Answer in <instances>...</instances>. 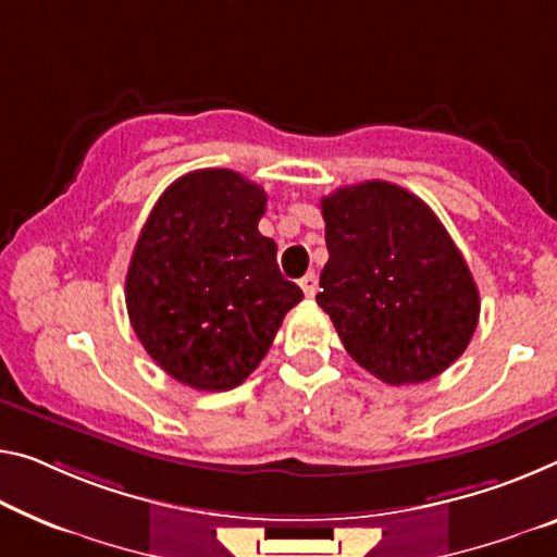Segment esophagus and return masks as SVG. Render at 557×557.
<instances>
[{
	"mask_svg": "<svg viewBox=\"0 0 557 557\" xmlns=\"http://www.w3.org/2000/svg\"><path fill=\"white\" fill-rule=\"evenodd\" d=\"M298 284H301L306 298H313L315 290H319V276H315V273L311 271V273H306V276L298 281Z\"/></svg>",
	"mask_w": 557,
	"mask_h": 557,
	"instance_id": "1",
	"label": "esophagus"
}]
</instances>
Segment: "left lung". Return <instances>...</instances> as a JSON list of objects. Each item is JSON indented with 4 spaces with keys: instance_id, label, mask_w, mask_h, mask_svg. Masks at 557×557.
<instances>
[{
    "instance_id": "1",
    "label": "left lung",
    "mask_w": 557,
    "mask_h": 557,
    "mask_svg": "<svg viewBox=\"0 0 557 557\" xmlns=\"http://www.w3.org/2000/svg\"><path fill=\"white\" fill-rule=\"evenodd\" d=\"M321 213L329 263L315 301L348 356L391 386L431 381L458 361L481 296L438 216L379 178L323 196Z\"/></svg>"
}]
</instances>
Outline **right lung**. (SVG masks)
Instances as JSON below:
<instances>
[{
	"instance_id": "1",
	"label": "right lung",
	"mask_w": 557,
	"mask_h": 557,
	"mask_svg": "<svg viewBox=\"0 0 557 557\" xmlns=\"http://www.w3.org/2000/svg\"><path fill=\"white\" fill-rule=\"evenodd\" d=\"M267 191L231 169H199L159 196L126 271V311L157 366L196 391L249 379L304 290L261 236Z\"/></svg>"
}]
</instances>
